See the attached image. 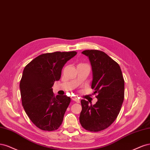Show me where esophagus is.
<instances>
[{
	"label": "esophagus",
	"instance_id": "esophagus-1",
	"mask_svg": "<svg viewBox=\"0 0 150 150\" xmlns=\"http://www.w3.org/2000/svg\"><path fill=\"white\" fill-rule=\"evenodd\" d=\"M72 100H73L75 101H76V103H80V100L77 97H73V98H72Z\"/></svg>",
	"mask_w": 150,
	"mask_h": 150
}]
</instances>
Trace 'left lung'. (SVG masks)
<instances>
[{
	"label": "left lung",
	"mask_w": 150,
	"mask_h": 150,
	"mask_svg": "<svg viewBox=\"0 0 150 150\" xmlns=\"http://www.w3.org/2000/svg\"><path fill=\"white\" fill-rule=\"evenodd\" d=\"M82 54L88 57L93 71L91 88L98 93L93 105L81 100L80 122L89 132H97L107 128L117 118L123 104L125 81L117 62L105 52L86 50Z\"/></svg>",
	"instance_id": "obj_1"
}]
</instances>
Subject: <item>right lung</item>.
I'll list each match as a JSON object with an SVG mask.
<instances>
[{"mask_svg": "<svg viewBox=\"0 0 150 150\" xmlns=\"http://www.w3.org/2000/svg\"><path fill=\"white\" fill-rule=\"evenodd\" d=\"M77 52H55L37 57L23 69L20 83L22 106L35 126L44 131L60 127L71 99L55 96L52 86L59 80L63 67Z\"/></svg>", "mask_w": 150, "mask_h": 150, "instance_id": "add662e5", "label": "right lung"}]
</instances>
